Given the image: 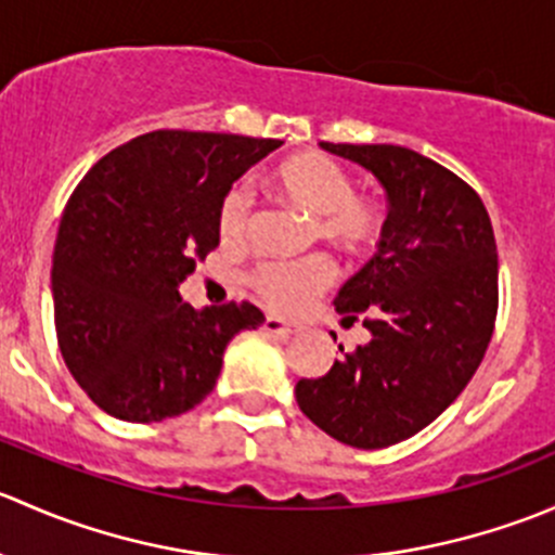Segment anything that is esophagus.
I'll return each instance as SVG.
<instances>
[{
  "label": "esophagus",
  "mask_w": 555,
  "mask_h": 555,
  "mask_svg": "<svg viewBox=\"0 0 555 555\" xmlns=\"http://www.w3.org/2000/svg\"><path fill=\"white\" fill-rule=\"evenodd\" d=\"M266 330L268 333H279V335H295L300 330V324L284 322L282 317H266Z\"/></svg>",
  "instance_id": "34e87169"
}]
</instances>
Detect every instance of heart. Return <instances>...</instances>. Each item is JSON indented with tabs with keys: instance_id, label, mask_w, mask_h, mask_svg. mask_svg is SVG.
Segmentation results:
<instances>
[{
	"instance_id": "obj_1",
	"label": "heart",
	"mask_w": 555,
	"mask_h": 555,
	"mask_svg": "<svg viewBox=\"0 0 555 555\" xmlns=\"http://www.w3.org/2000/svg\"><path fill=\"white\" fill-rule=\"evenodd\" d=\"M268 188L311 217V238L338 249L367 251L384 238L386 209L371 193H354L351 177L340 164L322 153H300L276 164L268 173ZM251 222V198L244 188H231L220 204L217 228L225 244L244 242ZM335 266L330 257L304 260H266L249 273V287L271 309L293 313L333 284Z\"/></svg>"
}]
</instances>
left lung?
<instances>
[{
  "label": "left lung",
  "instance_id": "8db88e82",
  "mask_svg": "<svg viewBox=\"0 0 555 555\" xmlns=\"http://www.w3.org/2000/svg\"><path fill=\"white\" fill-rule=\"evenodd\" d=\"M389 195L378 251L340 287L344 324L365 313L371 340L344 351L295 397L330 438L386 449L413 438L462 395L494 335L500 260L480 195L433 158L397 144H333ZM335 338V335H333Z\"/></svg>",
  "mask_w": 555,
  "mask_h": 555
}]
</instances>
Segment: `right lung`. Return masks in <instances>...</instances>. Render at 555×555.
<instances>
[{"label": "right lung", "instance_id": "1", "mask_svg": "<svg viewBox=\"0 0 555 555\" xmlns=\"http://www.w3.org/2000/svg\"><path fill=\"white\" fill-rule=\"evenodd\" d=\"M279 139L150 131L106 153L69 195L53 251L66 367L109 416L164 422L215 389L228 340L266 322L249 300L195 311L179 284L220 244L231 184Z\"/></svg>", "mask_w": 555, "mask_h": 555}]
</instances>
